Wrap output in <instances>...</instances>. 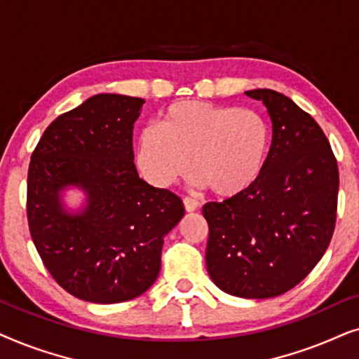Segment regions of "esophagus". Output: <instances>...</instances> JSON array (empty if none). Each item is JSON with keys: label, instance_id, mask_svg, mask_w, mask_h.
I'll use <instances>...</instances> for the list:
<instances>
[{"label": "esophagus", "instance_id": "34e87169", "mask_svg": "<svg viewBox=\"0 0 359 359\" xmlns=\"http://www.w3.org/2000/svg\"><path fill=\"white\" fill-rule=\"evenodd\" d=\"M183 204H184V209L188 210V212H194V210L199 208L198 199H194V198H188V196H186V198H183Z\"/></svg>", "mask_w": 359, "mask_h": 359}]
</instances>
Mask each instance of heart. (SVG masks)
<instances>
[{"instance_id": "b5f03b06", "label": "heart", "mask_w": 359, "mask_h": 359, "mask_svg": "<svg viewBox=\"0 0 359 359\" xmlns=\"http://www.w3.org/2000/svg\"><path fill=\"white\" fill-rule=\"evenodd\" d=\"M269 140L268 122L257 111L180 101L161 112L158 127L140 130L135 161L142 176L158 188L175 183L191 165L196 183L230 198L262 175Z\"/></svg>"}]
</instances>
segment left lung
Here are the masks:
<instances>
[{"instance_id":"1","label":"left lung","mask_w":359,"mask_h":359,"mask_svg":"<svg viewBox=\"0 0 359 359\" xmlns=\"http://www.w3.org/2000/svg\"><path fill=\"white\" fill-rule=\"evenodd\" d=\"M263 101L273 122L266 163L255 183L222 203H208L205 266L215 286L245 299L287 292L320 262L337 220L338 165L311 114L273 90Z\"/></svg>"}]
</instances>
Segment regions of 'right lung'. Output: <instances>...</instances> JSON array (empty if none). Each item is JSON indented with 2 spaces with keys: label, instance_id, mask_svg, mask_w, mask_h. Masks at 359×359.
I'll return each instance as SVG.
<instances>
[{
  "label": "right lung",
  "instance_id": "1",
  "mask_svg": "<svg viewBox=\"0 0 359 359\" xmlns=\"http://www.w3.org/2000/svg\"><path fill=\"white\" fill-rule=\"evenodd\" d=\"M142 97L102 93L58 116L32 151L27 220L52 278L81 301L116 304L144 294L161 266L163 237L184 215L168 189L139 178L132 130ZM70 185L87 204L68 213Z\"/></svg>",
  "mask_w": 359,
  "mask_h": 359
}]
</instances>
